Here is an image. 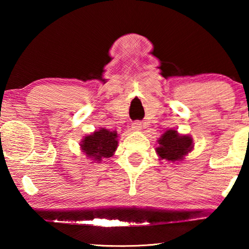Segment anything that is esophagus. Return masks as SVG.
Here are the masks:
<instances>
[{"instance_id": "34e87169", "label": "esophagus", "mask_w": 249, "mask_h": 249, "mask_svg": "<svg viewBox=\"0 0 249 249\" xmlns=\"http://www.w3.org/2000/svg\"><path fill=\"white\" fill-rule=\"evenodd\" d=\"M132 128L134 130H141L142 129V122L140 121H135L132 124Z\"/></svg>"}]
</instances>
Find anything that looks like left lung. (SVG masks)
<instances>
[{"mask_svg": "<svg viewBox=\"0 0 249 249\" xmlns=\"http://www.w3.org/2000/svg\"><path fill=\"white\" fill-rule=\"evenodd\" d=\"M192 148V140L188 136H180L177 130L169 129L159 140L157 153L161 159L176 161L183 158Z\"/></svg>", "mask_w": 249, "mask_h": 249, "instance_id": "1", "label": "left lung"}]
</instances>
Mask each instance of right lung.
<instances>
[{
	"label": "right lung",
	"mask_w": 249,
	"mask_h": 249,
	"mask_svg": "<svg viewBox=\"0 0 249 249\" xmlns=\"http://www.w3.org/2000/svg\"><path fill=\"white\" fill-rule=\"evenodd\" d=\"M117 134L102 128L96 130L82 141L81 147L88 157L101 161L103 158L111 157L117 148Z\"/></svg>",
	"instance_id": "add662e5"
}]
</instances>
